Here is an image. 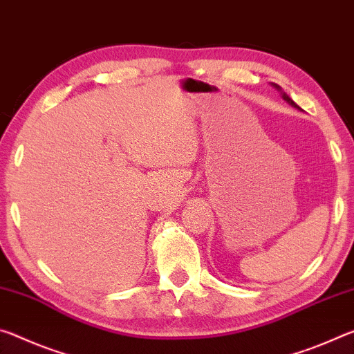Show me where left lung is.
I'll return each mask as SVG.
<instances>
[{"label":"left lung","instance_id":"obj_1","mask_svg":"<svg viewBox=\"0 0 354 354\" xmlns=\"http://www.w3.org/2000/svg\"><path fill=\"white\" fill-rule=\"evenodd\" d=\"M286 100H288V102H290V103H292V105H293V102H292V100H290V98H288V97H286Z\"/></svg>","mask_w":354,"mask_h":354}]
</instances>
